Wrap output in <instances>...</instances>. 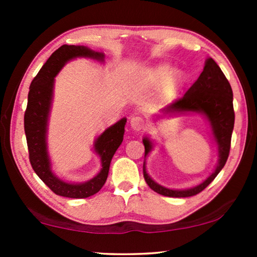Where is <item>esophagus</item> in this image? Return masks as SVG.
<instances>
[{
	"mask_svg": "<svg viewBox=\"0 0 257 257\" xmlns=\"http://www.w3.org/2000/svg\"><path fill=\"white\" fill-rule=\"evenodd\" d=\"M130 124H131V127L133 130H136V131H142V130L146 126L145 119L140 117V115H133L131 120H130Z\"/></svg>",
	"mask_w": 257,
	"mask_h": 257,
	"instance_id": "obj_1",
	"label": "esophagus"
}]
</instances>
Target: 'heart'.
Returning <instances> with one entry per match:
<instances>
[{
    "mask_svg": "<svg viewBox=\"0 0 257 257\" xmlns=\"http://www.w3.org/2000/svg\"><path fill=\"white\" fill-rule=\"evenodd\" d=\"M172 73H173V71H172L170 66L163 65V66H159V68H157L154 71H152L151 79H152V82L163 83V82H166V80L170 78Z\"/></svg>",
    "mask_w": 257,
    "mask_h": 257,
    "instance_id": "obj_1",
    "label": "heart"
}]
</instances>
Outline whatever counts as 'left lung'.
Instances as JSON below:
<instances>
[{
    "label": "left lung",
    "mask_w": 257,
    "mask_h": 257,
    "mask_svg": "<svg viewBox=\"0 0 257 257\" xmlns=\"http://www.w3.org/2000/svg\"><path fill=\"white\" fill-rule=\"evenodd\" d=\"M165 112H200L208 118L212 126L214 138L219 145V163L214 173L207 178L202 184L189 189H168L154 182L150 175L146 173L144 166V178L151 189L161 195L170 198H187L202 192L222 170L228 159L230 151L231 133L234 128V106H233V91L228 79L222 70L216 64L213 58L206 61L205 68L198 80L189 87L184 96L172 101L164 110ZM145 146V157L152 149V144L145 138L143 140Z\"/></svg>",
    "instance_id": "1"
}]
</instances>
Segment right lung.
I'll return each instance as SVG.
<instances>
[{
	"instance_id": "add662e5",
	"label": "right lung",
	"mask_w": 257,
	"mask_h": 257,
	"mask_svg": "<svg viewBox=\"0 0 257 257\" xmlns=\"http://www.w3.org/2000/svg\"><path fill=\"white\" fill-rule=\"evenodd\" d=\"M76 57H90L103 61L104 55L90 50L83 45L64 44L58 48L48 58L30 84L27 110L24 112V131L31 167L41 180L55 194L65 198L84 199L99 192L106 181L112 157L124 138L126 119L122 118L115 122L96 140L94 150L101 159V171L97 177L84 184H68L52 174L47 152L45 133L54 89V78L66 62Z\"/></svg>"
}]
</instances>
